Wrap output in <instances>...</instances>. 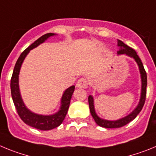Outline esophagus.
<instances>
[{"instance_id": "esophagus-1", "label": "esophagus", "mask_w": 156, "mask_h": 156, "mask_svg": "<svg viewBox=\"0 0 156 156\" xmlns=\"http://www.w3.org/2000/svg\"><path fill=\"white\" fill-rule=\"evenodd\" d=\"M87 81L84 78H80L76 83V87L78 88H83V89H85V88L87 87Z\"/></svg>"}]
</instances>
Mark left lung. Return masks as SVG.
Masks as SVG:
<instances>
[{
	"label": "left lung",
	"instance_id": "1",
	"mask_svg": "<svg viewBox=\"0 0 156 156\" xmlns=\"http://www.w3.org/2000/svg\"><path fill=\"white\" fill-rule=\"evenodd\" d=\"M118 47H119V50L117 51L118 55H126L129 57L132 58L135 60L138 66L139 71L140 74V80H141V91H140V98L139 101L138 105L137 107L133 110V111L126 115L123 118L117 119V120H107V119H101L97 115L94 108V98L92 95H89L88 97V102H89V108H90V114L92 117L94 119L95 122L98 126L105 128H119L125 126L129 122H131L133 119H134L137 115L140 113V112L142 109L143 106L144 105L146 98V87H147V74L144 69L142 62L140 61V58L137 55V52L133 50V48H129L126 44H125L122 41L118 40Z\"/></svg>",
	"mask_w": 156,
	"mask_h": 156
}]
</instances>
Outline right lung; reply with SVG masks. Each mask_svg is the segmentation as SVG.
Masks as SVG:
<instances>
[{
  "instance_id": "right-lung-1",
  "label": "right lung",
  "mask_w": 156,
  "mask_h": 156,
  "mask_svg": "<svg viewBox=\"0 0 156 156\" xmlns=\"http://www.w3.org/2000/svg\"><path fill=\"white\" fill-rule=\"evenodd\" d=\"M55 35V34L52 33L44 34L40 37L39 39L34 41V43H33L30 46H29L18 58L11 79V93H12V100L19 117L26 124L41 130H49L58 127L62 124L68 112L72 95L75 90V86H71L65 90L61 99V106L57 112L52 115H40L31 112L25 105L19 90V75L22 64L30 50L37 48V46H39L42 43L47 41L49 37Z\"/></svg>"
}]
</instances>
